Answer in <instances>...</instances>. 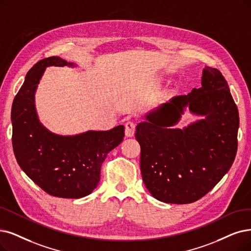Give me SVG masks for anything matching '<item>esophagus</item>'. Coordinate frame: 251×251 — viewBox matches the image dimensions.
<instances>
[{
    "mask_svg": "<svg viewBox=\"0 0 251 251\" xmlns=\"http://www.w3.org/2000/svg\"><path fill=\"white\" fill-rule=\"evenodd\" d=\"M135 124L132 122H127L125 125V134L126 137H133L135 134Z\"/></svg>",
    "mask_w": 251,
    "mask_h": 251,
    "instance_id": "obj_1",
    "label": "esophagus"
}]
</instances>
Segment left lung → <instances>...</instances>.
Wrapping results in <instances>:
<instances>
[{
	"instance_id": "left-lung-1",
	"label": "left lung",
	"mask_w": 251,
	"mask_h": 251,
	"mask_svg": "<svg viewBox=\"0 0 251 251\" xmlns=\"http://www.w3.org/2000/svg\"><path fill=\"white\" fill-rule=\"evenodd\" d=\"M186 106L205 118L174 129ZM238 127V108L226 80L217 69L207 67L201 87L154 108L136 127L140 168L149 193L171 204L203 198L234 163Z\"/></svg>"
}]
</instances>
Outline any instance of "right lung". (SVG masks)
Segmentation results:
<instances>
[{"label": "right lung", "mask_w": 251, "mask_h": 251, "mask_svg": "<svg viewBox=\"0 0 251 251\" xmlns=\"http://www.w3.org/2000/svg\"><path fill=\"white\" fill-rule=\"evenodd\" d=\"M66 65L71 66L51 56L41 59L27 72L12 104V146L19 167L45 193L79 199L98 186L101 166L107 154L122 143L125 127L62 137L40 125L34 104L37 84L46 67Z\"/></svg>", "instance_id": "1"}]
</instances>
